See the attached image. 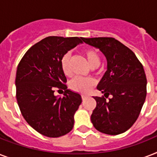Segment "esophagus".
Wrapping results in <instances>:
<instances>
[{
	"label": "esophagus",
	"mask_w": 157,
	"mask_h": 157,
	"mask_svg": "<svg viewBox=\"0 0 157 157\" xmlns=\"http://www.w3.org/2000/svg\"><path fill=\"white\" fill-rule=\"evenodd\" d=\"M81 98H82V99H86V98H87V95H86V94H82V95H81Z\"/></svg>",
	"instance_id": "34e87169"
}]
</instances>
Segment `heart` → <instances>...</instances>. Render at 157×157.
<instances>
[{"instance_id":"obj_1","label":"heart","mask_w":157,"mask_h":157,"mask_svg":"<svg viewBox=\"0 0 157 157\" xmlns=\"http://www.w3.org/2000/svg\"><path fill=\"white\" fill-rule=\"evenodd\" d=\"M85 55H86L87 61L91 67H97L99 66L101 62L100 56L98 53L95 50L93 49H87L85 50ZM70 58L71 54L66 53L64 54L61 60L62 69L63 73L66 76H69L71 74V69H70ZM94 85V81L92 78H83V77H76L72 79L70 81L69 86L72 90L81 94L88 93L90 88Z\"/></svg>"}]
</instances>
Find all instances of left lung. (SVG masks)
I'll list each match as a JSON object with an SVG mask.
<instances>
[{
  "instance_id": "1",
  "label": "left lung",
  "mask_w": 157,
  "mask_h": 157,
  "mask_svg": "<svg viewBox=\"0 0 157 157\" xmlns=\"http://www.w3.org/2000/svg\"><path fill=\"white\" fill-rule=\"evenodd\" d=\"M84 42L98 49L107 59V71L97 89L113 97H94L96 107L91 122L97 130L110 135L124 133L136 121L147 95L144 67L131 50L112 37L84 38Z\"/></svg>"
}]
</instances>
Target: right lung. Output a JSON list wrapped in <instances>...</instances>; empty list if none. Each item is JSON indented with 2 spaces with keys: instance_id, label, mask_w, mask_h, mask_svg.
I'll use <instances>...</instances> for the list:
<instances>
[{
  "instance_id": "1",
  "label": "right lung",
  "mask_w": 157,
  "mask_h": 157,
  "mask_svg": "<svg viewBox=\"0 0 157 157\" xmlns=\"http://www.w3.org/2000/svg\"><path fill=\"white\" fill-rule=\"evenodd\" d=\"M83 40L45 37L32 46L18 65L16 98L21 113L30 126L46 137L63 136L73 128L82 99L80 94L67 89L61 60ZM54 87L64 90L63 97L54 95Z\"/></svg>"
}]
</instances>
